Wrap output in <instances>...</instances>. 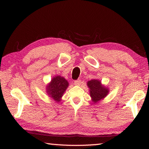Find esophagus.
<instances>
[{
	"mask_svg": "<svg viewBox=\"0 0 149 149\" xmlns=\"http://www.w3.org/2000/svg\"><path fill=\"white\" fill-rule=\"evenodd\" d=\"M74 84L77 85V86H79V85L81 84V80L80 79H77L74 81Z\"/></svg>",
	"mask_w": 149,
	"mask_h": 149,
	"instance_id": "1",
	"label": "esophagus"
}]
</instances>
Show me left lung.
Returning a JSON list of instances; mask_svg holds the SVG:
<instances>
[{
    "label": "left lung",
    "instance_id": "1",
    "mask_svg": "<svg viewBox=\"0 0 149 149\" xmlns=\"http://www.w3.org/2000/svg\"><path fill=\"white\" fill-rule=\"evenodd\" d=\"M87 84L90 89V96L94 102L104 99L109 92L108 89L103 86L99 80H91L88 82Z\"/></svg>",
    "mask_w": 149,
    "mask_h": 149
}]
</instances>
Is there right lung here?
Returning a JSON list of instances; mask_svg holds the SVG:
<instances>
[{
  "mask_svg": "<svg viewBox=\"0 0 149 149\" xmlns=\"http://www.w3.org/2000/svg\"><path fill=\"white\" fill-rule=\"evenodd\" d=\"M68 86V81L65 78L58 75L54 77L47 86V92L52 99L59 102Z\"/></svg>",
  "mask_w": 149,
  "mask_h": 149,
  "instance_id": "add662e5",
  "label": "right lung"
}]
</instances>
